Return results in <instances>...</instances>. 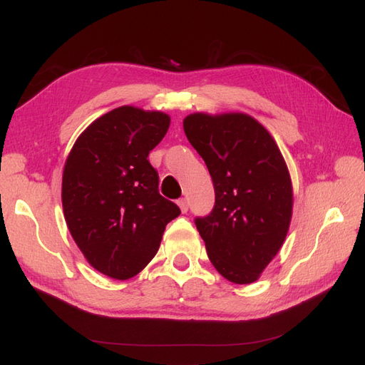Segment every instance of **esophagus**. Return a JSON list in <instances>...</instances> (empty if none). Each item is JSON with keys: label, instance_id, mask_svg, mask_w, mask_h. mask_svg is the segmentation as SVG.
I'll use <instances>...</instances> for the list:
<instances>
[{"label": "esophagus", "instance_id": "obj_1", "mask_svg": "<svg viewBox=\"0 0 365 365\" xmlns=\"http://www.w3.org/2000/svg\"><path fill=\"white\" fill-rule=\"evenodd\" d=\"M178 207L181 210V213L189 212V202H187L185 197H181V200H178Z\"/></svg>", "mask_w": 365, "mask_h": 365}]
</instances>
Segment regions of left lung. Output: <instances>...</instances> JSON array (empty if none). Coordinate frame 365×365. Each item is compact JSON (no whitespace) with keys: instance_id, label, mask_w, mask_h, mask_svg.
Listing matches in <instances>:
<instances>
[{"instance_id":"8db88e82","label":"left lung","mask_w":365,"mask_h":365,"mask_svg":"<svg viewBox=\"0 0 365 365\" xmlns=\"http://www.w3.org/2000/svg\"><path fill=\"white\" fill-rule=\"evenodd\" d=\"M182 126L215 185L212 213L195 220L208 259L227 280L254 283L288 235L294 205L288 165L267 128L248 114L195 113Z\"/></svg>"}]
</instances>
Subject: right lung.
<instances>
[{
  "instance_id": "1",
  "label": "right lung",
  "mask_w": 365,
  "mask_h": 365,
  "mask_svg": "<svg viewBox=\"0 0 365 365\" xmlns=\"http://www.w3.org/2000/svg\"><path fill=\"white\" fill-rule=\"evenodd\" d=\"M170 117L120 106L94 120L63 165L65 222L88 263L108 277H134L155 256L180 208L158 192L148 155Z\"/></svg>"
}]
</instances>
